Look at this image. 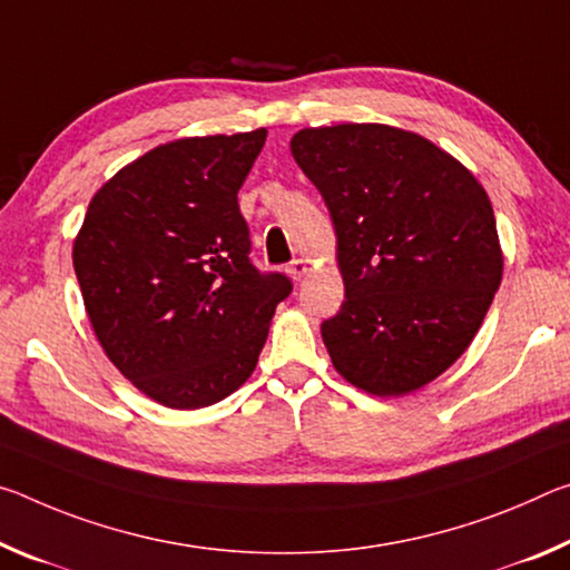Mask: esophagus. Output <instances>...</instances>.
Instances as JSON below:
<instances>
[{
    "label": "esophagus",
    "mask_w": 570,
    "mask_h": 570,
    "mask_svg": "<svg viewBox=\"0 0 570 570\" xmlns=\"http://www.w3.org/2000/svg\"><path fill=\"white\" fill-rule=\"evenodd\" d=\"M287 273H291V277H295V279H301V277H305L307 275V263L305 259H293L291 265H287Z\"/></svg>",
    "instance_id": "1"
}]
</instances>
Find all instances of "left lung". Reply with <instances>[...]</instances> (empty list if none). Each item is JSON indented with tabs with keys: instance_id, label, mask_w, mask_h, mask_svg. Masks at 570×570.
<instances>
[{
	"instance_id": "left-lung-1",
	"label": "left lung",
	"mask_w": 570,
	"mask_h": 570,
	"mask_svg": "<svg viewBox=\"0 0 570 570\" xmlns=\"http://www.w3.org/2000/svg\"><path fill=\"white\" fill-rule=\"evenodd\" d=\"M291 151L321 191L346 301L323 343L348 384L404 396L480 331L502 279L488 191L440 146L384 124L297 130Z\"/></svg>"
}]
</instances>
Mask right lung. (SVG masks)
Here are the masks:
<instances>
[{"label":"right lung","instance_id":"right-lung-1","mask_svg":"<svg viewBox=\"0 0 570 570\" xmlns=\"http://www.w3.org/2000/svg\"><path fill=\"white\" fill-rule=\"evenodd\" d=\"M265 128L179 138L90 199L72 245L92 331L124 376L169 409L217 404L252 376L283 273H259L237 191Z\"/></svg>","mask_w":570,"mask_h":570}]
</instances>
